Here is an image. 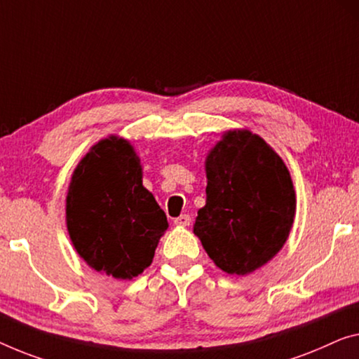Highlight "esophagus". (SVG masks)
I'll list each match as a JSON object with an SVG mask.
<instances>
[{"label":"esophagus","instance_id":"34e87169","mask_svg":"<svg viewBox=\"0 0 359 359\" xmlns=\"http://www.w3.org/2000/svg\"><path fill=\"white\" fill-rule=\"evenodd\" d=\"M190 222H191V217L189 216V214H182V216L174 219V224L177 227H187V226H190Z\"/></svg>","mask_w":359,"mask_h":359}]
</instances>
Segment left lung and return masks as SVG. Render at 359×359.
<instances>
[{
    "label": "left lung",
    "instance_id": "8db88e82",
    "mask_svg": "<svg viewBox=\"0 0 359 359\" xmlns=\"http://www.w3.org/2000/svg\"><path fill=\"white\" fill-rule=\"evenodd\" d=\"M206 205L194 233L219 269L247 276L290 235L297 195L283 159L248 128H232L208 153Z\"/></svg>",
    "mask_w": 359,
    "mask_h": 359
}]
</instances>
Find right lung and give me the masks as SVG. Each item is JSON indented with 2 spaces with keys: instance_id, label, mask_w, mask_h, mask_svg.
I'll use <instances>...</instances> for the list:
<instances>
[{
  "instance_id": "right-lung-1",
  "label": "right lung",
  "mask_w": 359,
  "mask_h": 359,
  "mask_svg": "<svg viewBox=\"0 0 359 359\" xmlns=\"http://www.w3.org/2000/svg\"><path fill=\"white\" fill-rule=\"evenodd\" d=\"M142 177L132 143L109 135L80 159L67 189L66 226L74 248L92 269L114 279L142 274L169 227Z\"/></svg>"
}]
</instances>
